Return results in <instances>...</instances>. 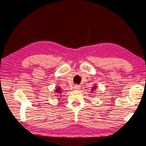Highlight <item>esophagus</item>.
<instances>
[{"label":"esophagus","instance_id":"34e87169","mask_svg":"<svg viewBox=\"0 0 146 146\" xmlns=\"http://www.w3.org/2000/svg\"><path fill=\"white\" fill-rule=\"evenodd\" d=\"M73 89H74V90H78L79 89H80V86L78 85H75L73 86Z\"/></svg>","mask_w":146,"mask_h":146}]
</instances>
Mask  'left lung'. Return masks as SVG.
Here are the masks:
<instances>
[{
  "mask_svg": "<svg viewBox=\"0 0 146 146\" xmlns=\"http://www.w3.org/2000/svg\"><path fill=\"white\" fill-rule=\"evenodd\" d=\"M97 88V85H95V84H93V87L91 88V92H93V91H95L96 90V89Z\"/></svg>",
  "mask_w": 146,
  "mask_h": 146,
  "instance_id": "obj_1",
  "label": "left lung"
}]
</instances>
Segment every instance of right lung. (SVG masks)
Listing matches in <instances>:
<instances>
[{
    "instance_id": "obj_1",
    "label": "right lung",
    "mask_w": 146,
    "mask_h": 146,
    "mask_svg": "<svg viewBox=\"0 0 146 146\" xmlns=\"http://www.w3.org/2000/svg\"><path fill=\"white\" fill-rule=\"evenodd\" d=\"M55 93V95H56V97H58V99H60V97H62V89L60 88V86H57L56 87H55V90L54 91Z\"/></svg>"
}]
</instances>
